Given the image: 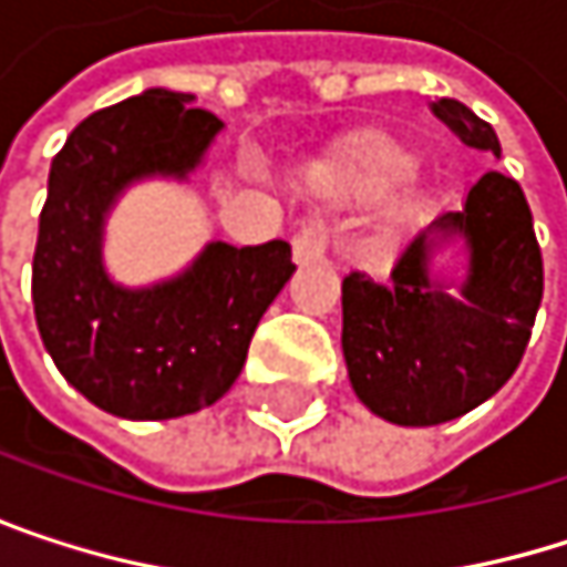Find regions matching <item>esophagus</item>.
Masks as SVG:
<instances>
[{"instance_id":"esophagus-1","label":"esophagus","mask_w":567,"mask_h":567,"mask_svg":"<svg viewBox=\"0 0 567 567\" xmlns=\"http://www.w3.org/2000/svg\"><path fill=\"white\" fill-rule=\"evenodd\" d=\"M291 249H295V262H298V266L321 262L324 252H328V226H324L321 219L305 223L301 233L291 239Z\"/></svg>"}]
</instances>
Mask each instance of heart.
Returning <instances> with one entry per match:
<instances>
[{
	"instance_id": "obj_1",
	"label": "heart",
	"mask_w": 567,
	"mask_h": 567,
	"mask_svg": "<svg viewBox=\"0 0 567 567\" xmlns=\"http://www.w3.org/2000/svg\"><path fill=\"white\" fill-rule=\"evenodd\" d=\"M416 171V154L391 137L361 141L334 171L321 176V189L338 199H381Z\"/></svg>"
}]
</instances>
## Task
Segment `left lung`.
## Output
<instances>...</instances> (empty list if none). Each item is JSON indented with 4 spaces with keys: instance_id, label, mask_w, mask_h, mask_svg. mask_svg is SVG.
Wrapping results in <instances>:
<instances>
[{
    "instance_id": "8db88e82",
    "label": "left lung",
    "mask_w": 567,
    "mask_h": 567,
    "mask_svg": "<svg viewBox=\"0 0 567 567\" xmlns=\"http://www.w3.org/2000/svg\"><path fill=\"white\" fill-rule=\"evenodd\" d=\"M433 114L476 151L503 154L496 131L466 104ZM456 245L460 284L432 259ZM542 305V252L522 186L483 173L460 209L433 216L400 249L391 282L351 272L341 282V351L358 400L396 426H436L496 394L522 361Z\"/></svg>"
}]
</instances>
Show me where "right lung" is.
Wrapping results in <instances>:
<instances>
[{
	"label": "right lung",
	"instance_id": "1",
	"mask_svg": "<svg viewBox=\"0 0 567 567\" xmlns=\"http://www.w3.org/2000/svg\"><path fill=\"white\" fill-rule=\"evenodd\" d=\"M193 94L147 87L84 117L49 173L32 262V305L64 381L124 420H173L213 406L249 354L259 318L291 279V246L209 243L167 282H117L104 229L144 179L186 183L223 121Z\"/></svg>",
	"mask_w": 567,
	"mask_h": 567
}]
</instances>
